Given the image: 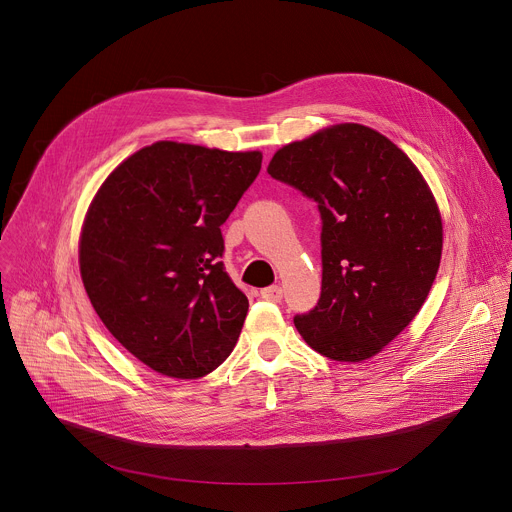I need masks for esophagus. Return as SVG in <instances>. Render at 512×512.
Here are the masks:
<instances>
[{
    "label": "esophagus",
    "mask_w": 512,
    "mask_h": 512,
    "mask_svg": "<svg viewBox=\"0 0 512 512\" xmlns=\"http://www.w3.org/2000/svg\"><path fill=\"white\" fill-rule=\"evenodd\" d=\"M261 298L267 300V302H281L283 289L279 285H269V287L261 289Z\"/></svg>",
    "instance_id": "34e87169"
}]
</instances>
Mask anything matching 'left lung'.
Listing matches in <instances>:
<instances>
[{
  "label": "left lung",
  "instance_id": "1",
  "mask_svg": "<svg viewBox=\"0 0 512 512\" xmlns=\"http://www.w3.org/2000/svg\"><path fill=\"white\" fill-rule=\"evenodd\" d=\"M271 178L322 218V294L294 318L320 354L375 356L419 312L442 259V216L413 162L379 131L342 123L281 148Z\"/></svg>",
  "mask_w": 512,
  "mask_h": 512
}]
</instances>
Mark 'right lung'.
<instances>
[{
  "label": "right lung",
  "instance_id": "1",
  "mask_svg": "<svg viewBox=\"0 0 512 512\" xmlns=\"http://www.w3.org/2000/svg\"><path fill=\"white\" fill-rule=\"evenodd\" d=\"M261 160L158 141L117 166L89 206L79 249L87 296L107 330L166 377L212 373L239 340L249 300L221 261V225Z\"/></svg>",
  "mask_w": 512,
  "mask_h": 512
}]
</instances>
